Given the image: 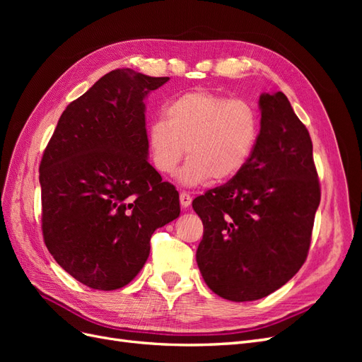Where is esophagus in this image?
<instances>
[{
    "label": "esophagus",
    "mask_w": 362,
    "mask_h": 362,
    "mask_svg": "<svg viewBox=\"0 0 362 362\" xmlns=\"http://www.w3.org/2000/svg\"><path fill=\"white\" fill-rule=\"evenodd\" d=\"M180 202H181V206H182V208H187V206L192 204V196H190L189 193L182 192V193L180 194Z\"/></svg>",
    "instance_id": "esophagus-1"
}]
</instances>
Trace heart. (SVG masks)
<instances>
[{
    "mask_svg": "<svg viewBox=\"0 0 362 362\" xmlns=\"http://www.w3.org/2000/svg\"><path fill=\"white\" fill-rule=\"evenodd\" d=\"M259 137V116L254 105L206 90L180 95L164 108V119L152 120L148 148L154 168L172 175L185 148L190 158L178 173L187 187L213 178L231 180L254 154Z\"/></svg>",
    "mask_w": 362,
    "mask_h": 362,
    "instance_id": "obj_1",
    "label": "heart"
}]
</instances>
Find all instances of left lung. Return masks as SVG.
Masks as SVG:
<instances>
[{
  "mask_svg": "<svg viewBox=\"0 0 362 362\" xmlns=\"http://www.w3.org/2000/svg\"><path fill=\"white\" fill-rule=\"evenodd\" d=\"M259 137L247 166L193 201L204 223L196 262L217 296L266 298L308 255L320 185L308 129L282 92L259 96Z\"/></svg>",
  "mask_w": 362,
  "mask_h": 362,
  "instance_id": "obj_1",
  "label": "left lung"
}]
</instances>
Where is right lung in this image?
Masks as SVG:
<instances>
[{
	"label": "right lung",
	"mask_w": 362,
	"mask_h": 362,
	"mask_svg": "<svg viewBox=\"0 0 362 362\" xmlns=\"http://www.w3.org/2000/svg\"><path fill=\"white\" fill-rule=\"evenodd\" d=\"M168 80L105 74L66 107L43 152V240L90 288L125 287L145 266L151 235L180 216L178 192L148 161L145 98Z\"/></svg>",
	"instance_id": "obj_1"
}]
</instances>
